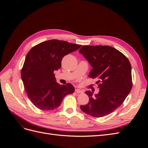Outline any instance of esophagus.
Here are the masks:
<instances>
[{
    "instance_id": "obj_1",
    "label": "esophagus",
    "mask_w": 148,
    "mask_h": 148,
    "mask_svg": "<svg viewBox=\"0 0 148 148\" xmlns=\"http://www.w3.org/2000/svg\"><path fill=\"white\" fill-rule=\"evenodd\" d=\"M75 92H77V93H78V94H82V93L83 92V91L80 90V89H75Z\"/></svg>"
}]
</instances>
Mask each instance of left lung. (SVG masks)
<instances>
[{"label":"left lung","mask_w":148,"mask_h":148,"mask_svg":"<svg viewBox=\"0 0 148 148\" xmlns=\"http://www.w3.org/2000/svg\"><path fill=\"white\" fill-rule=\"evenodd\" d=\"M92 67L89 77L99 80V92L90 91L86 105L82 110L95 117H104L122 105L132 88V66L127 57L109 46H83L79 50Z\"/></svg>","instance_id":"1"}]
</instances>
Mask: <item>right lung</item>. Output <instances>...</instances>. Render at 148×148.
<instances>
[{"label": "right lung", "instance_id": "1", "mask_svg": "<svg viewBox=\"0 0 148 148\" xmlns=\"http://www.w3.org/2000/svg\"><path fill=\"white\" fill-rule=\"evenodd\" d=\"M81 45L51 39L38 44L28 52L21 69V79L31 102L42 110L59 107L64 97L72 94L75 88L56 81L53 71L61 67L63 57Z\"/></svg>", "mask_w": 148, "mask_h": 148}]
</instances>
